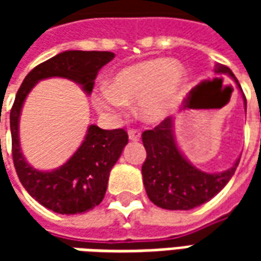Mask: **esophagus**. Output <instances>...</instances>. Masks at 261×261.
<instances>
[{"label": "esophagus", "mask_w": 261, "mask_h": 261, "mask_svg": "<svg viewBox=\"0 0 261 261\" xmlns=\"http://www.w3.org/2000/svg\"><path fill=\"white\" fill-rule=\"evenodd\" d=\"M128 138H130V141H140L141 133L137 128H131V130H128Z\"/></svg>", "instance_id": "34e87169"}]
</instances>
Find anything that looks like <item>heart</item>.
<instances>
[{
  "mask_svg": "<svg viewBox=\"0 0 261 261\" xmlns=\"http://www.w3.org/2000/svg\"><path fill=\"white\" fill-rule=\"evenodd\" d=\"M185 82V69L177 63L145 60L120 69L109 85L99 86L93 93V105L106 117L119 120L128 103L138 102L140 117L158 123L176 108Z\"/></svg>",
  "mask_w": 261,
  "mask_h": 261,
  "instance_id": "heart-1",
  "label": "heart"
}]
</instances>
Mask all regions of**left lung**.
Returning <instances> with one entry per match:
<instances>
[{"instance_id": "8db88e82", "label": "left lung", "mask_w": 261, "mask_h": 261, "mask_svg": "<svg viewBox=\"0 0 261 261\" xmlns=\"http://www.w3.org/2000/svg\"><path fill=\"white\" fill-rule=\"evenodd\" d=\"M215 72L228 74L241 89L226 65L217 64ZM243 99L246 103V97ZM142 144L147 149L141 169L145 192L155 205L165 210H192L210 201L230 180L241 161L221 173H205L194 168L177 148L172 117H166L153 130L144 131Z\"/></svg>"}]
</instances>
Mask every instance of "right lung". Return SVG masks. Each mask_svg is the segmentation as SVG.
Masks as SVG:
<instances>
[{
	"mask_svg": "<svg viewBox=\"0 0 261 261\" xmlns=\"http://www.w3.org/2000/svg\"><path fill=\"white\" fill-rule=\"evenodd\" d=\"M114 59L110 51L69 50L54 56L32 69L22 82L11 109L12 159L22 186L43 207L59 214L86 213L102 202L110 170L117 162L128 136L123 128L102 130L89 125L76 152L59 169L40 172L32 168L19 145V114L28 93L44 78L63 76L82 85L91 93L99 69Z\"/></svg>",
	"mask_w": 261,
	"mask_h": 261,
	"instance_id": "add662e5",
	"label": "right lung"
}]
</instances>
